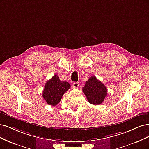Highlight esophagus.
Segmentation results:
<instances>
[{
    "instance_id": "34e87169",
    "label": "esophagus",
    "mask_w": 149,
    "mask_h": 149,
    "mask_svg": "<svg viewBox=\"0 0 149 149\" xmlns=\"http://www.w3.org/2000/svg\"><path fill=\"white\" fill-rule=\"evenodd\" d=\"M72 86L74 88H78V87L79 86V83H78V82H74V83H73Z\"/></svg>"
}]
</instances>
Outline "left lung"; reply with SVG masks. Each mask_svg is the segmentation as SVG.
<instances>
[{"label": "left lung", "mask_w": 149, "mask_h": 149, "mask_svg": "<svg viewBox=\"0 0 149 149\" xmlns=\"http://www.w3.org/2000/svg\"><path fill=\"white\" fill-rule=\"evenodd\" d=\"M83 91L89 103L95 105L102 104L107 94L105 86L95 76H91L86 82Z\"/></svg>", "instance_id": "left-lung-1"}]
</instances>
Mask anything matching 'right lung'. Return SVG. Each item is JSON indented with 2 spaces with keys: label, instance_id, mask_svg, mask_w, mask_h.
<instances>
[{
  "label": "right lung",
  "instance_id": "right-lung-1",
  "mask_svg": "<svg viewBox=\"0 0 149 149\" xmlns=\"http://www.w3.org/2000/svg\"><path fill=\"white\" fill-rule=\"evenodd\" d=\"M71 88L70 83L61 81L55 74L45 83L42 97L47 103L52 106L57 105L60 102L63 95Z\"/></svg>",
  "mask_w": 149,
  "mask_h": 149
}]
</instances>
